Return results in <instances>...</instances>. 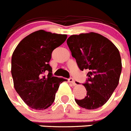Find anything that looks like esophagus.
Masks as SVG:
<instances>
[{
    "mask_svg": "<svg viewBox=\"0 0 131 131\" xmlns=\"http://www.w3.org/2000/svg\"><path fill=\"white\" fill-rule=\"evenodd\" d=\"M69 82H71V83H72V84L73 85V86H75V85H76L75 81L74 80V79H73V78H70V79H69Z\"/></svg>",
    "mask_w": 131,
    "mask_h": 131,
    "instance_id": "esophagus-1",
    "label": "esophagus"
}]
</instances>
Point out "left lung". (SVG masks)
<instances>
[{"instance_id":"1","label":"left lung","mask_w":131,"mask_h":131,"mask_svg":"<svg viewBox=\"0 0 131 131\" xmlns=\"http://www.w3.org/2000/svg\"><path fill=\"white\" fill-rule=\"evenodd\" d=\"M67 44L79 69L88 71L83 84L86 96L75 101L88 110L101 107L118 85L122 68L119 50L108 39L95 32L71 36Z\"/></svg>"}]
</instances>
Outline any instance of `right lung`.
<instances>
[{
  "instance_id": "1",
  "label": "right lung",
  "mask_w": 131,
  "mask_h": 131,
  "mask_svg": "<svg viewBox=\"0 0 131 131\" xmlns=\"http://www.w3.org/2000/svg\"><path fill=\"white\" fill-rule=\"evenodd\" d=\"M67 39L43 30L25 37L18 44L12 57L14 88L24 102L35 110H44L54 101L60 84L66 79L53 77L49 62L54 49ZM45 72L47 77L43 76Z\"/></svg>"
}]
</instances>
